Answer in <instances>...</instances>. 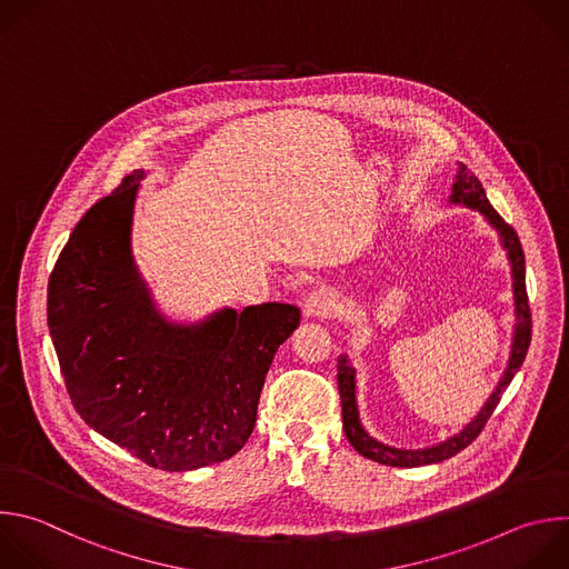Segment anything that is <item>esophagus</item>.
<instances>
[{
	"mask_svg": "<svg viewBox=\"0 0 569 569\" xmlns=\"http://www.w3.org/2000/svg\"><path fill=\"white\" fill-rule=\"evenodd\" d=\"M335 310V301L326 290H312L303 297V312L306 317H330Z\"/></svg>",
	"mask_w": 569,
	"mask_h": 569,
	"instance_id": "esophagus-1",
	"label": "esophagus"
}]
</instances>
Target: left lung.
Here are the masks:
<instances>
[{
  "label": "left lung",
  "instance_id": "obj_1",
  "mask_svg": "<svg viewBox=\"0 0 569 569\" xmlns=\"http://www.w3.org/2000/svg\"><path fill=\"white\" fill-rule=\"evenodd\" d=\"M451 203H462L471 210H478L502 237V246L507 250V257H509V263H511V274H513V301H516V317H518L509 363H507V370L502 375L500 385L496 387V391L491 393V398L487 400V405L482 407V411L476 416L473 422H469L458 436L445 440L442 445H436V447H429V449H418V451H407V449H393V447L377 442L363 431V427L359 422V413H357V402H355V370L348 366L346 357H339L337 385H339V398H341L343 433H346L348 442L355 447V451L359 456L380 462V465L422 467V465L442 462V460L460 453L465 447H469L480 436L487 420L496 411L502 393L507 391L509 382L513 380V375L518 372L520 363L525 361V355H527V348H529V341H531V312H529V299H527V288H525V254H522V246L518 241V234L491 208V203L487 201L485 189H482V182L465 164H460L458 178L453 182Z\"/></svg>",
  "mask_w": 569,
  "mask_h": 569
}]
</instances>
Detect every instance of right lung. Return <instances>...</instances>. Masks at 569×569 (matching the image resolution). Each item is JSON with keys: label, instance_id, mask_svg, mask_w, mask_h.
Wrapping results in <instances>:
<instances>
[{"label": "right lung", "instance_id": "right-lung-1", "mask_svg": "<svg viewBox=\"0 0 569 569\" xmlns=\"http://www.w3.org/2000/svg\"><path fill=\"white\" fill-rule=\"evenodd\" d=\"M140 178L124 176L71 232L49 279V328L80 418L153 469L192 471L243 449L301 310L226 308L199 326L160 317L129 248Z\"/></svg>", "mask_w": 569, "mask_h": 569}]
</instances>
